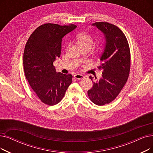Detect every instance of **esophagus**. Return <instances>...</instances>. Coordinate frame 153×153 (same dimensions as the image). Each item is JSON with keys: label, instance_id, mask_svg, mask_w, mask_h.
Segmentation results:
<instances>
[{"label": "esophagus", "instance_id": "34e87169", "mask_svg": "<svg viewBox=\"0 0 153 153\" xmlns=\"http://www.w3.org/2000/svg\"><path fill=\"white\" fill-rule=\"evenodd\" d=\"M74 78L76 79H78V80H81V79H83L85 78V77L83 76V75H81V74H76L74 75Z\"/></svg>", "mask_w": 153, "mask_h": 153}]
</instances>
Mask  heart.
<instances>
[{
	"label": "heart",
	"mask_w": 153,
	"mask_h": 153,
	"mask_svg": "<svg viewBox=\"0 0 153 153\" xmlns=\"http://www.w3.org/2000/svg\"><path fill=\"white\" fill-rule=\"evenodd\" d=\"M77 41L81 48H91L94 44V39L91 35L88 34H83L78 36L77 37Z\"/></svg>",
	"instance_id": "b5f03b06"
}]
</instances>
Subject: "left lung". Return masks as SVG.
<instances>
[{
    "label": "left lung",
    "instance_id": "obj_1",
    "mask_svg": "<svg viewBox=\"0 0 153 153\" xmlns=\"http://www.w3.org/2000/svg\"><path fill=\"white\" fill-rule=\"evenodd\" d=\"M105 36V48L101 56L102 77L92 81V88L88 91L90 100L96 105H103L114 101L128 79L131 67V54L128 40L117 26L108 22L92 24ZM89 78L92 81L93 77Z\"/></svg>",
    "mask_w": 153,
    "mask_h": 153
}]
</instances>
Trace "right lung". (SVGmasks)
I'll use <instances>...</instances> for the list:
<instances>
[{
    "instance_id": "obj_1",
    "label": "right lung",
    "mask_w": 153,
    "mask_h": 153,
    "mask_svg": "<svg viewBox=\"0 0 153 153\" xmlns=\"http://www.w3.org/2000/svg\"><path fill=\"white\" fill-rule=\"evenodd\" d=\"M77 27L48 23L30 36L24 52L25 76L31 88L43 103L57 104L72 83V76L57 72L53 62L61 56L62 37Z\"/></svg>"
}]
</instances>
